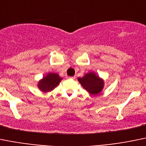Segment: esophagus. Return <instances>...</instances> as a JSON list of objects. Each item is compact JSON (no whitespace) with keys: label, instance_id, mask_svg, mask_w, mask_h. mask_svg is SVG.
Returning a JSON list of instances; mask_svg holds the SVG:
<instances>
[{"label":"esophagus","instance_id":"esophagus-1","mask_svg":"<svg viewBox=\"0 0 146 146\" xmlns=\"http://www.w3.org/2000/svg\"><path fill=\"white\" fill-rule=\"evenodd\" d=\"M70 78H71V79H75V78H76V76H72V77H70Z\"/></svg>","mask_w":146,"mask_h":146}]
</instances>
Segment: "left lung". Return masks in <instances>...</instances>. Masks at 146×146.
<instances>
[{
  "mask_svg": "<svg viewBox=\"0 0 146 146\" xmlns=\"http://www.w3.org/2000/svg\"><path fill=\"white\" fill-rule=\"evenodd\" d=\"M78 82L87 92L92 95H97L102 92L104 87V81L95 72H89L78 78Z\"/></svg>",
  "mask_w": 146,
  "mask_h": 146,
  "instance_id": "1",
  "label": "left lung"
}]
</instances>
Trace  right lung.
<instances>
[{
    "instance_id": "add662e5",
    "label": "right lung",
    "mask_w": 146,
    "mask_h": 146,
    "mask_svg": "<svg viewBox=\"0 0 146 146\" xmlns=\"http://www.w3.org/2000/svg\"><path fill=\"white\" fill-rule=\"evenodd\" d=\"M62 79V78H61L58 73H48L38 81L37 87L42 92L47 93L56 88Z\"/></svg>"
}]
</instances>
